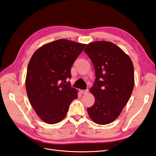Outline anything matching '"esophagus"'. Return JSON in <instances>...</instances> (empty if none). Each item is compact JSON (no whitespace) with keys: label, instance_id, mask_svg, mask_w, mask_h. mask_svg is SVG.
Wrapping results in <instances>:
<instances>
[{"label":"esophagus","instance_id":"esophagus-1","mask_svg":"<svg viewBox=\"0 0 156 156\" xmlns=\"http://www.w3.org/2000/svg\"><path fill=\"white\" fill-rule=\"evenodd\" d=\"M80 92H81V94H87V92H88V90H81V91H80Z\"/></svg>","mask_w":156,"mask_h":156}]
</instances>
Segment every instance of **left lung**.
Instances as JSON below:
<instances>
[{
	"label": "left lung",
	"mask_w": 156,
	"mask_h": 156,
	"mask_svg": "<svg viewBox=\"0 0 156 156\" xmlns=\"http://www.w3.org/2000/svg\"><path fill=\"white\" fill-rule=\"evenodd\" d=\"M83 51L93 63L96 77L90 90L95 103L87 113L94 122L107 125L119 117L130 98L134 86L133 63L121 48L109 41L90 43Z\"/></svg>",
	"instance_id": "left-lung-1"
}]
</instances>
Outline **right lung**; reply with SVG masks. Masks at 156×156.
Segmentation results:
<instances>
[{
	"instance_id": "right-lung-1",
	"label": "right lung",
	"mask_w": 156,
	"mask_h": 156,
	"mask_svg": "<svg viewBox=\"0 0 156 156\" xmlns=\"http://www.w3.org/2000/svg\"><path fill=\"white\" fill-rule=\"evenodd\" d=\"M86 44L58 39L39 47L27 66L26 88L35 112L43 122L58 123L66 117L78 90L69 82L74 62Z\"/></svg>"
}]
</instances>
